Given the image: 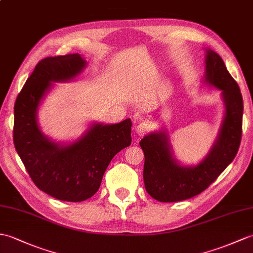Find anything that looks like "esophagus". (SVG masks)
<instances>
[{"mask_svg": "<svg viewBox=\"0 0 253 253\" xmlns=\"http://www.w3.org/2000/svg\"><path fill=\"white\" fill-rule=\"evenodd\" d=\"M150 128H151V126L149 123L142 122V123H139V124L136 126V129H134V130H136V133L139 137H142L150 130Z\"/></svg>", "mask_w": 253, "mask_h": 253, "instance_id": "1", "label": "esophagus"}]
</instances>
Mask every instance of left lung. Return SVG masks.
<instances>
[{"label": "left lung", "instance_id": "obj_1", "mask_svg": "<svg viewBox=\"0 0 253 253\" xmlns=\"http://www.w3.org/2000/svg\"><path fill=\"white\" fill-rule=\"evenodd\" d=\"M203 83L220 90L224 117L207 155L195 166L181 164L174 156L167 129L145 134L140 141L144 153L145 190L156 201L180 202L201 194L233 162L242 140L244 103L236 82L222 58L206 49Z\"/></svg>", "mask_w": 253, "mask_h": 253}]
</instances>
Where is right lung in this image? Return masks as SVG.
<instances>
[{
	"mask_svg": "<svg viewBox=\"0 0 253 253\" xmlns=\"http://www.w3.org/2000/svg\"><path fill=\"white\" fill-rule=\"evenodd\" d=\"M86 66L80 54L41 60L14 107V144L29 175L41 191L66 202L90 198L112 158L131 143L130 119L117 124L93 122L71 142L52 140L41 129L39 108L54 83L74 81Z\"/></svg>",
	"mask_w": 253,
	"mask_h": 253,
	"instance_id": "obj_1",
	"label": "right lung"
}]
</instances>
